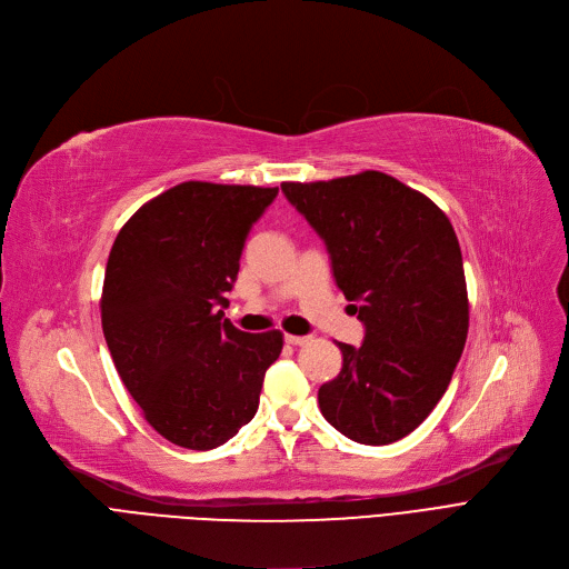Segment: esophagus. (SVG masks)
<instances>
[{"instance_id": "34e87169", "label": "esophagus", "mask_w": 569, "mask_h": 569, "mask_svg": "<svg viewBox=\"0 0 569 569\" xmlns=\"http://www.w3.org/2000/svg\"><path fill=\"white\" fill-rule=\"evenodd\" d=\"M283 339L288 346H305L309 341V337H295V335H286Z\"/></svg>"}]
</instances>
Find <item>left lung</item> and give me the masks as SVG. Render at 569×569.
Listing matches in <instances>:
<instances>
[{
	"mask_svg": "<svg viewBox=\"0 0 569 569\" xmlns=\"http://www.w3.org/2000/svg\"><path fill=\"white\" fill-rule=\"evenodd\" d=\"M281 191L320 234L365 322L360 348L339 343L343 367L318 390L320 412L355 442H397L442 399L466 346L457 232L433 200L378 170Z\"/></svg>",
	"mask_w": 569,
	"mask_h": 569,
	"instance_id": "obj_1",
	"label": "left lung"
}]
</instances>
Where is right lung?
Wrapping results in <instances>:
<instances>
[{"instance_id": "right-lung-1", "label": "right lung", "mask_w": 569, "mask_h": 569, "mask_svg": "<svg viewBox=\"0 0 569 569\" xmlns=\"http://www.w3.org/2000/svg\"><path fill=\"white\" fill-rule=\"evenodd\" d=\"M279 189L182 182L144 202L108 256L101 325L144 420L187 450H214L253 420L279 330L223 318L251 226Z\"/></svg>"}]
</instances>
